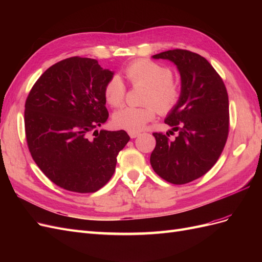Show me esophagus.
Here are the masks:
<instances>
[{
  "instance_id": "34e87169",
  "label": "esophagus",
  "mask_w": 262,
  "mask_h": 262,
  "mask_svg": "<svg viewBox=\"0 0 262 262\" xmlns=\"http://www.w3.org/2000/svg\"><path fill=\"white\" fill-rule=\"evenodd\" d=\"M129 136H130V138L131 139H136V138H138L139 136H140V133L139 132H129Z\"/></svg>"
}]
</instances>
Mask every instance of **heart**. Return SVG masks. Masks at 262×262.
I'll return each instance as SVG.
<instances>
[{
    "label": "heart",
    "instance_id": "b5f03b06",
    "mask_svg": "<svg viewBox=\"0 0 262 262\" xmlns=\"http://www.w3.org/2000/svg\"><path fill=\"white\" fill-rule=\"evenodd\" d=\"M124 74L133 86L146 87L144 107H122L113 116V122L119 129L137 132L152 121L158 110L167 114L175 108L180 98V87L172 81V72L167 67L149 60L132 62ZM125 85L115 75L107 82L104 96L112 107L120 106L125 98Z\"/></svg>",
    "mask_w": 262,
    "mask_h": 262
}]
</instances>
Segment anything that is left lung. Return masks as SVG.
<instances>
[{
    "mask_svg": "<svg viewBox=\"0 0 262 262\" xmlns=\"http://www.w3.org/2000/svg\"><path fill=\"white\" fill-rule=\"evenodd\" d=\"M169 60L180 74V98L165 119L179 136L153 133L156 146L149 162L158 176L184 185L207 173L223 150L229 125L228 95L216 71L200 54L168 50L152 57Z\"/></svg>",
    "mask_w": 262,
    "mask_h": 262,
    "instance_id": "1",
    "label": "left lung"
}]
</instances>
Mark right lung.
<instances>
[{
  "instance_id": "obj_1",
  "label": "right lung",
  "mask_w": 262,
  "mask_h": 262,
  "mask_svg": "<svg viewBox=\"0 0 262 262\" xmlns=\"http://www.w3.org/2000/svg\"><path fill=\"white\" fill-rule=\"evenodd\" d=\"M113 76L97 60L69 58L47 70L27 97L29 152L45 175L69 191L89 193L104 187L130 140L123 130H96L109 116L104 90Z\"/></svg>"
}]
</instances>
